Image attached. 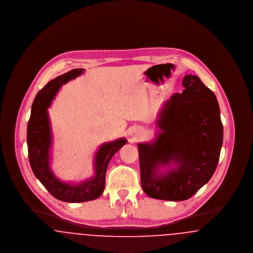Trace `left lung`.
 Returning a JSON list of instances; mask_svg holds the SVG:
<instances>
[{
    "label": "left lung",
    "mask_w": 253,
    "mask_h": 253,
    "mask_svg": "<svg viewBox=\"0 0 253 253\" xmlns=\"http://www.w3.org/2000/svg\"><path fill=\"white\" fill-rule=\"evenodd\" d=\"M160 111L162 130L151 143H138L140 180L145 193L155 199L183 201L211 178L223 144V124L213 92L193 75L182 81ZM164 174L160 167L169 166Z\"/></svg>",
    "instance_id": "obj_1"
}]
</instances>
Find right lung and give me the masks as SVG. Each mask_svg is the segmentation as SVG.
I'll return each mask as SVG.
<instances>
[{"label":"right lung","instance_id":"1","mask_svg":"<svg viewBox=\"0 0 253 253\" xmlns=\"http://www.w3.org/2000/svg\"><path fill=\"white\" fill-rule=\"evenodd\" d=\"M84 69L78 68L60 75L50 81L33 101L30 119L27 124V147L30 166L37 178L55 198L63 202L80 203L98 198L105 188V174L109 161L127 143L125 138L104 143L99 147L95 157L94 177L72 185L58 179L50 169V148L52 132L48 110L60 87L81 76Z\"/></svg>","mask_w":253,"mask_h":253}]
</instances>
